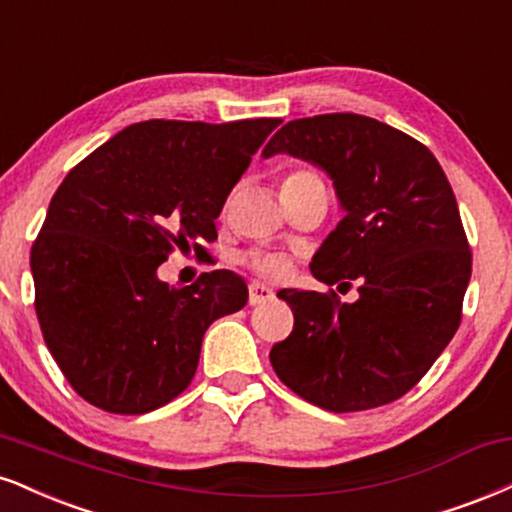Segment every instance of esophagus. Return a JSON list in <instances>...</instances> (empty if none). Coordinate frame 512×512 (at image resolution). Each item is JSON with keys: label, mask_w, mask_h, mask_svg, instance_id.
Segmentation results:
<instances>
[{"label": "esophagus", "mask_w": 512, "mask_h": 512, "mask_svg": "<svg viewBox=\"0 0 512 512\" xmlns=\"http://www.w3.org/2000/svg\"><path fill=\"white\" fill-rule=\"evenodd\" d=\"M272 298H274V291L267 286V283H260V281L250 283V305L267 303V300H272Z\"/></svg>", "instance_id": "1"}]
</instances>
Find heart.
Wrapping results in <instances>:
<instances>
[{
  "mask_svg": "<svg viewBox=\"0 0 512 512\" xmlns=\"http://www.w3.org/2000/svg\"><path fill=\"white\" fill-rule=\"evenodd\" d=\"M315 186H324L322 178H319L312 169H293L283 176L281 181V193L283 190H300V188H315ZM250 267L255 272H260L264 276H281L286 272V264H283L279 257L272 255H252L250 257Z\"/></svg>",
  "mask_w": 512,
  "mask_h": 512,
  "instance_id": "1",
  "label": "heart"
}]
</instances>
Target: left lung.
Masks as SVG:
<instances>
[{"mask_svg": "<svg viewBox=\"0 0 512 512\" xmlns=\"http://www.w3.org/2000/svg\"><path fill=\"white\" fill-rule=\"evenodd\" d=\"M274 155L319 166L341 202L343 219L312 257V276L360 283L355 303L283 288L295 322L269 353L274 372L331 412L393 403L460 326L472 252L451 183L422 143L360 114L288 121L262 152Z\"/></svg>", "mask_w": 512, "mask_h": 512, "instance_id": "1", "label": "left lung"}]
</instances>
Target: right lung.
<instances>
[{"label":"right lung","mask_w":512,"mask_h":512,"mask_svg":"<svg viewBox=\"0 0 512 512\" xmlns=\"http://www.w3.org/2000/svg\"><path fill=\"white\" fill-rule=\"evenodd\" d=\"M281 119H152L73 166L30 250L35 312L69 384L95 408L143 415L186 391L214 319L248 303L229 269L174 288L171 250L217 238L214 219Z\"/></svg>","instance_id":"right-lung-1"}]
</instances>
